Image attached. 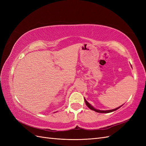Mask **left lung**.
Instances as JSON below:
<instances>
[{"label":"left lung","mask_w":146,"mask_h":146,"mask_svg":"<svg viewBox=\"0 0 146 146\" xmlns=\"http://www.w3.org/2000/svg\"><path fill=\"white\" fill-rule=\"evenodd\" d=\"M85 103H86V105H87V107L89 108L90 109L92 110H94V111H96V112H98V113H111L112 111H115V110H117L118 108H120L121 107H119L118 108H116L115 109H113V110H106V111H103V110H97L96 108H94L93 107H92V106L86 100V99H85Z\"/></svg>","instance_id":"8db88e82"}]
</instances>
